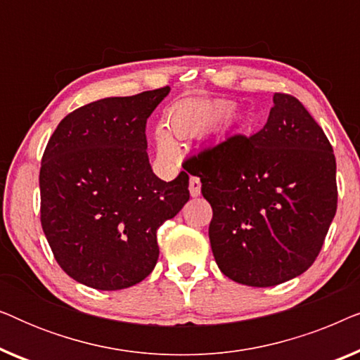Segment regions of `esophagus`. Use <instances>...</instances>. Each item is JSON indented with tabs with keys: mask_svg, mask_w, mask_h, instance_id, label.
Returning <instances> with one entry per match:
<instances>
[{
	"mask_svg": "<svg viewBox=\"0 0 360 360\" xmlns=\"http://www.w3.org/2000/svg\"><path fill=\"white\" fill-rule=\"evenodd\" d=\"M190 193H191V196H200L201 181H200L198 176H191V179H190Z\"/></svg>",
	"mask_w": 360,
	"mask_h": 360,
	"instance_id": "1",
	"label": "esophagus"
}]
</instances>
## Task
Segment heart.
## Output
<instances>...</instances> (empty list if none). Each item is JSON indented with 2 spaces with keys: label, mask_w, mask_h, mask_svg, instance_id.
Instances as JSON below:
<instances>
[{
  "label": "heart",
  "mask_w": 360,
  "mask_h": 360,
  "mask_svg": "<svg viewBox=\"0 0 360 360\" xmlns=\"http://www.w3.org/2000/svg\"><path fill=\"white\" fill-rule=\"evenodd\" d=\"M213 116L214 112L208 111L198 103H181V105L172 108L165 121L167 129L159 127L155 134L159 154L167 160L175 159L176 154H179V147H176L170 132L176 137H188L195 134L196 131H200L203 126L210 124Z\"/></svg>",
  "instance_id": "heart-1"
}]
</instances>
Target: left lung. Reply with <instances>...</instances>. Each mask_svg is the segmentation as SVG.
Listing matches in <instances>:
<instances>
[{"label": "left lung", "instance_id": "1", "mask_svg": "<svg viewBox=\"0 0 360 360\" xmlns=\"http://www.w3.org/2000/svg\"><path fill=\"white\" fill-rule=\"evenodd\" d=\"M213 208L210 243L226 277L274 287L311 267L338 208L336 157L302 103L275 93L267 124L184 162Z\"/></svg>", "mask_w": 360, "mask_h": 360}]
</instances>
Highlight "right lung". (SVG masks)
<instances>
[{"instance_id": "right-lung-1", "label": "right lung", "mask_w": 360, "mask_h": 360, "mask_svg": "<svg viewBox=\"0 0 360 360\" xmlns=\"http://www.w3.org/2000/svg\"><path fill=\"white\" fill-rule=\"evenodd\" d=\"M170 86L103 98L58 122L42 155L41 224L63 272L96 290L139 283L159 259L157 229L190 200L188 175L152 172L146 124Z\"/></svg>"}]
</instances>
